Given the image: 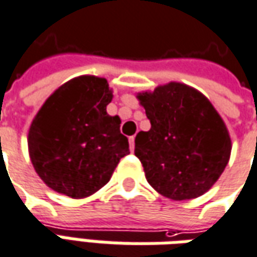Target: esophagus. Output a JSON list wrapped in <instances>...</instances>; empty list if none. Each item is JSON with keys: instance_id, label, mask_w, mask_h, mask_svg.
<instances>
[{"instance_id": "obj_1", "label": "esophagus", "mask_w": 257, "mask_h": 257, "mask_svg": "<svg viewBox=\"0 0 257 257\" xmlns=\"http://www.w3.org/2000/svg\"><path fill=\"white\" fill-rule=\"evenodd\" d=\"M129 147H131V152H134V149H135V138L134 136H131V138H129Z\"/></svg>"}]
</instances>
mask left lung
Wrapping results in <instances>:
<instances>
[{"instance_id":"1","label":"left lung","mask_w":257,"mask_h":257,"mask_svg":"<svg viewBox=\"0 0 257 257\" xmlns=\"http://www.w3.org/2000/svg\"><path fill=\"white\" fill-rule=\"evenodd\" d=\"M152 123L135 138V156L156 191L172 200L203 195L228 164V129L200 91L178 82L138 94Z\"/></svg>"}]
</instances>
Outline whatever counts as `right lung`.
I'll use <instances>...</instances> for the list:
<instances>
[{
  "instance_id": "add662e5",
  "label": "right lung",
  "mask_w": 257,
  "mask_h": 257,
  "mask_svg": "<svg viewBox=\"0 0 257 257\" xmlns=\"http://www.w3.org/2000/svg\"><path fill=\"white\" fill-rule=\"evenodd\" d=\"M111 100L105 79L83 75L58 87L37 112L29 129V154L53 191L73 199L90 196L129 154L119 116L107 114Z\"/></svg>"
}]
</instances>
